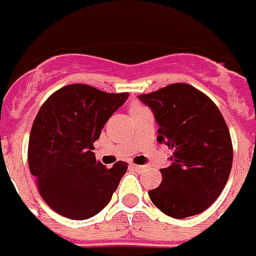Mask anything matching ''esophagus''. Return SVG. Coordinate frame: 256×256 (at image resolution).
Returning a JSON list of instances; mask_svg holds the SVG:
<instances>
[{
	"mask_svg": "<svg viewBox=\"0 0 256 256\" xmlns=\"http://www.w3.org/2000/svg\"><path fill=\"white\" fill-rule=\"evenodd\" d=\"M131 168L138 172H142L146 170V166H136V164H131Z\"/></svg>",
	"mask_w": 256,
	"mask_h": 256,
	"instance_id": "obj_1",
	"label": "esophagus"
}]
</instances>
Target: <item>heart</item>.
<instances>
[{
    "instance_id": "1",
    "label": "heart",
    "mask_w": 256,
    "mask_h": 256,
    "mask_svg": "<svg viewBox=\"0 0 256 256\" xmlns=\"http://www.w3.org/2000/svg\"><path fill=\"white\" fill-rule=\"evenodd\" d=\"M140 108V106H134V108Z\"/></svg>"
}]
</instances>
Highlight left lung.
Instances as JSON below:
<instances>
[{"mask_svg": "<svg viewBox=\"0 0 256 256\" xmlns=\"http://www.w3.org/2000/svg\"><path fill=\"white\" fill-rule=\"evenodd\" d=\"M158 124L157 140L172 150L150 200L171 218L206 211L222 193L233 162L232 138L216 104L194 86L176 82L139 95Z\"/></svg>", "mask_w": 256, "mask_h": 256, "instance_id": "1", "label": "left lung"}]
</instances>
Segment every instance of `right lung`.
Here are the masks:
<instances>
[{
	"label": "right lung",
	"instance_id": "add662e5",
	"mask_svg": "<svg viewBox=\"0 0 256 256\" xmlns=\"http://www.w3.org/2000/svg\"><path fill=\"white\" fill-rule=\"evenodd\" d=\"M128 94H108L85 84L66 85L41 106L28 139V168L42 200L76 220L108 206L128 170L124 161L106 168L94 142Z\"/></svg>",
	"mask_w": 256,
	"mask_h": 256
}]
</instances>
